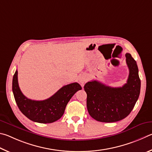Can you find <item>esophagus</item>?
Masks as SVG:
<instances>
[{"label": "esophagus", "mask_w": 152, "mask_h": 152, "mask_svg": "<svg viewBox=\"0 0 152 152\" xmlns=\"http://www.w3.org/2000/svg\"><path fill=\"white\" fill-rule=\"evenodd\" d=\"M87 77L86 75H81L79 77V81L81 85H83L86 83V81H87Z\"/></svg>", "instance_id": "esophagus-1"}]
</instances>
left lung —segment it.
<instances>
[{"label":"left lung","mask_w":152,"mask_h":152,"mask_svg":"<svg viewBox=\"0 0 152 152\" xmlns=\"http://www.w3.org/2000/svg\"><path fill=\"white\" fill-rule=\"evenodd\" d=\"M126 57L129 73L124 86L111 87L97 81L84 86L87 110L95 120L105 123L120 121L131 113L138 99L141 81L137 63L129 53H126Z\"/></svg>","instance_id":"obj_1"}]
</instances>
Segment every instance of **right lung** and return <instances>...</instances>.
<instances>
[{
  "mask_svg": "<svg viewBox=\"0 0 152 152\" xmlns=\"http://www.w3.org/2000/svg\"><path fill=\"white\" fill-rule=\"evenodd\" d=\"M82 87L78 83L63 86L48 99L35 101L28 99L21 92L18 83V71L12 79V92L20 111L31 121L41 124H50L63 116L66 105L75 93Z\"/></svg>",
  "mask_w": 152,
  "mask_h": 152,
  "instance_id": "obj_1",
  "label": "right lung"
}]
</instances>
